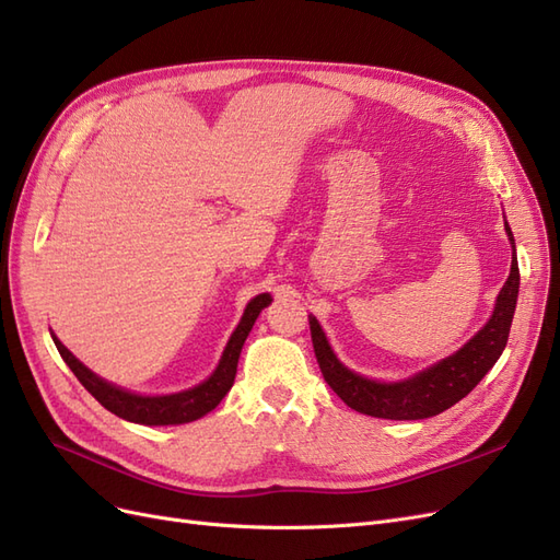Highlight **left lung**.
<instances>
[{"instance_id":"left-lung-1","label":"left lung","mask_w":560,"mask_h":560,"mask_svg":"<svg viewBox=\"0 0 560 560\" xmlns=\"http://www.w3.org/2000/svg\"><path fill=\"white\" fill-rule=\"evenodd\" d=\"M504 231L510 235L514 254L510 278H506L498 294L493 315H490L486 327L474 336L469 343H465L455 354H451V358L420 371V374H416L409 381L378 383L354 374V371H350L336 360L325 331L317 325V319L308 315L313 350L322 376H325L329 387L350 406V409L364 416L387 420H422L451 409L455 401L467 397L488 371L493 369L506 346V338H510L521 280L514 235L506 222Z\"/></svg>"}]
</instances>
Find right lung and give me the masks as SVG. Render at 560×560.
Here are the masks:
<instances>
[{"mask_svg":"<svg viewBox=\"0 0 560 560\" xmlns=\"http://www.w3.org/2000/svg\"><path fill=\"white\" fill-rule=\"evenodd\" d=\"M268 303H270V294H259L247 303L241 325L231 334L222 360H219L214 374L208 381H202L191 389H184V393L163 395V397H142L103 381L100 376H95L91 369L83 366L74 354L58 341L56 334L50 336H54V343L65 364L72 369V374L79 378V383L86 387L107 411H112L114 416L124 420L140 422V425H182V422H191L210 413L214 406L226 397V393L235 381V371H238V358H241L245 338L252 331L254 319L259 317V313L268 306Z\"/></svg>","mask_w":560,"mask_h":560,"instance_id":"right-lung-1","label":"right lung"}]
</instances>
